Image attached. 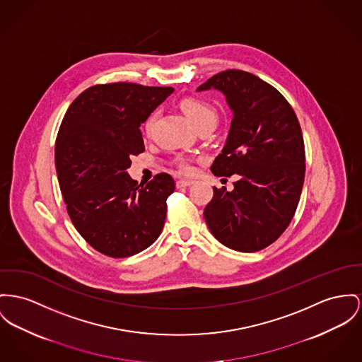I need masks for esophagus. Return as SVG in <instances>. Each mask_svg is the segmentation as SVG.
<instances>
[{
	"instance_id": "1",
	"label": "esophagus",
	"mask_w": 362,
	"mask_h": 362,
	"mask_svg": "<svg viewBox=\"0 0 362 362\" xmlns=\"http://www.w3.org/2000/svg\"><path fill=\"white\" fill-rule=\"evenodd\" d=\"M193 181H191V180H182V178L177 180V182H175L177 188H187V187H191Z\"/></svg>"
}]
</instances>
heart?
<instances>
[{
    "label": "heart",
    "instance_id": "heart-1",
    "mask_svg": "<svg viewBox=\"0 0 362 362\" xmlns=\"http://www.w3.org/2000/svg\"><path fill=\"white\" fill-rule=\"evenodd\" d=\"M180 107L182 110V112L185 114V117L189 119L194 127H199L204 123H213L216 124L218 121L217 110L207 101L197 98V97H185L181 100ZM156 121V112H152L148 115V118L145 119L144 129L145 133L149 134L153 129V124ZM178 168L181 170V173L189 174L192 173V165L188 160H181Z\"/></svg>",
    "mask_w": 362,
    "mask_h": 362
}]
</instances>
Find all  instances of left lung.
I'll return each instance as SVG.
<instances>
[{
	"label": "left lung",
	"instance_id": "left-lung-1",
	"mask_svg": "<svg viewBox=\"0 0 362 362\" xmlns=\"http://www.w3.org/2000/svg\"><path fill=\"white\" fill-rule=\"evenodd\" d=\"M209 89L222 92L233 112L211 171L239 180L232 192L213 188L204 219L223 245L259 251L281 236L299 203L306 170L300 124L284 96L254 74H216L197 92Z\"/></svg>",
	"mask_w": 362,
	"mask_h": 362
}]
</instances>
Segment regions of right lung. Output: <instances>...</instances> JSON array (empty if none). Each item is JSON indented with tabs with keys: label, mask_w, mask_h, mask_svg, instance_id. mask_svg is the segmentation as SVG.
I'll return each mask as SVG.
<instances>
[{
	"label": "right lung",
	"mask_w": 362,
	"mask_h": 362,
	"mask_svg": "<svg viewBox=\"0 0 362 362\" xmlns=\"http://www.w3.org/2000/svg\"><path fill=\"white\" fill-rule=\"evenodd\" d=\"M173 90L95 85L74 100L60 124L54 163L67 213L79 235L107 257L139 254L163 229L173 177L160 173L139 185L126 170L130 156L145 151L141 123Z\"/></svg>",
	"instance_id": "right-lung-1"
}]
</instances>
